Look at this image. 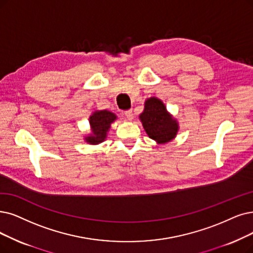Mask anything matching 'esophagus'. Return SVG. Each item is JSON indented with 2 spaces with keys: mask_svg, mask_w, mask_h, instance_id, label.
Returning <instances> with one entry per match:
<instances>
[{
  "mask_svg": "<svg viewBox=\"0 0 253 253\" xmlns=\"http://www.w3.org/2000/svg\"><path fill=\"white\" fill-rule=\"evenodd\" d=\"M125 117L127 119V120H132L134 118V114H133V111L132 110H127L125 112Z\"/></svg>",
  "mask_w": 253,
  "mask_h": 253,
  "instance_id": "34e87169",
  "label": "esophagus"
}]
</instances>
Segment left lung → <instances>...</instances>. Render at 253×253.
<instances>
[{
    "label": "left lung",
    "instance_id": "left-lung-1",
    "mask_svg": "<svg viewBox=\"0 0 253 253\" xmlns=\"http://www.w3.org/2000/svg\"><path fill=\"white\" fill-rule=\"evenodd\" d=\"M140 119L149 138L159 143L169 142L177 133L176 120L167 113L164 104L156 97L146 100L145 109L140 115Z\"/></svg>",
    "mask_w": 253,
    "mask_h": 253
}]
</instances>
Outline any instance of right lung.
Masks as SVG:
<instances>
[{
  "instance_id": "obj_1",
  "label": "right lung",
  "mask_w": 253,
  "mask_h": 253,
  "mask_svg": "<svg viewBox=\"0 0 253 253\" xmlns=\"http://www.w3.org/2000/svg\"><path fill=\"white\" fill-rule=\"evenodd\" d=\"M116 119V115L109 111H96L90 116L89 123L92 127V135L86 137V141L90 144H98L106 139L107 132L111 124Z\"/></svg>"
}]
</instances>
